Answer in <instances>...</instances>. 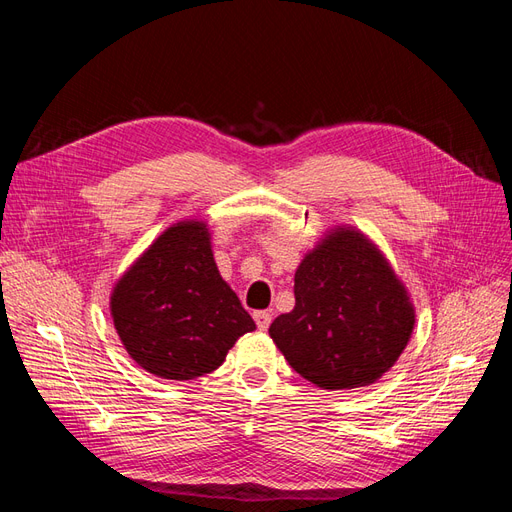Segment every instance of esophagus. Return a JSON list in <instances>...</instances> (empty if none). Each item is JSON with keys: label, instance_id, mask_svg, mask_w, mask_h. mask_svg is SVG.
<instances>
[{"label": "esophagus", "instance_id": "1", "mask_svg": "<svg viewBox=\"0 0 512 512\" xmlns=\"http://www.w3.org/2000/svg\"><path fill=\"white\" fill-rule=\"evenodd\" d=\"M254 320H256L260 331H267L271 320H273V314L271 312H254Z\"/></svg>", "mask_w": 512, "mask_h": 512}]
</instances>
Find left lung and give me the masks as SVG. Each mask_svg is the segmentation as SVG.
Here are the masks:
<instances>
[{
	"mask_svg": "<svg viewBox=\"0 0 512 512\" xmlns=\"http://www.w3.org/2000/svg\"><path fill=\"white\" fill-rule=\"evenodd\" d=\"M414 307L363 232L339 226L294 273V309L269 327L299 376L327 391L376 382L408 346Z\"/></svg>",
	"mask_w": 512,
	"mask_h": 512,
	"instance_id": "8db88e82",
	"label": "left lung"
}]
</instances>
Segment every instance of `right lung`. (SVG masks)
<instances>
[{
    "label": "right lung",
    "mask_w": 512,
    "mask_h": 512,
    "mask_svg": "<svg viewBox=\"0 0 512 512\" xmlns=\"http://www.w3.org/2000/svg\"><path fill=\"white\" fill-rule=\"evenodd\" d=\"M115 329L132 359L164 380L218 369L237 339L256 329L222 280L205 222L164 230L111 294Z\"/></svg>",
    "instance_id": "add662e5"
}]
</instances>
